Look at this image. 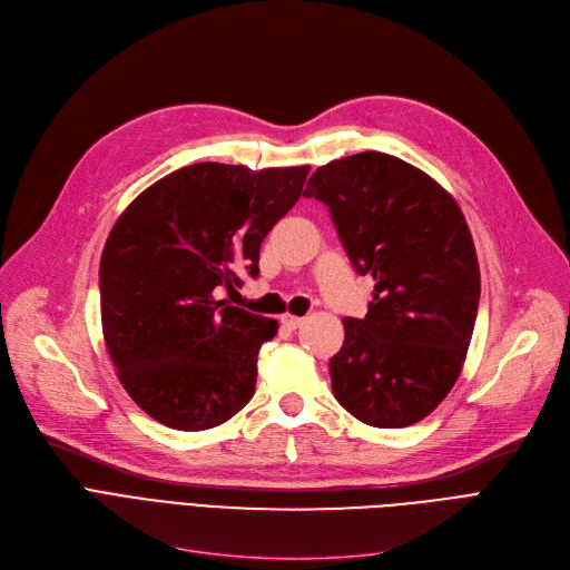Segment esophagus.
Returning <instances> with one entry per match:
<instances>
[{
  "label": "esophagus",
  "mask_w": 570,
  "mask_h": 570,
  "mask_svg": "<svg viewBox=\"0 0 570 570\" xmlns=\"http://www.w3.org/2000/svg\"><path fill=\"white\" fill-rule=\"evenodd\" d=\"M303 323H305L303 316H293V314H284L282 316V325L288 327V331H297V327H301Z\"/></svg>",
  "instance_id": "34e87169"
}]
</instances>
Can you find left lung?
Wrapping results in <instances>:
<instances>
[{
	"label": "left lung",
	"instance_id": "8db88e82",
	"mask_svg": "<svg viewBox=\"0 0 570 570\" xmlns=\"http://www.w3.org/2000/svg\"><path fill=\"white\" fill-rule=\"evenodd\" d=\"M331 209L374 295L344 318L331 357L337 402L372 428H409L455 385L473 335L481 269L455 198L397 157L361 153L316 168L305 194Z\"/></svg>",
	"mask_w": 570,
	"mask_h": 570
}]
</instances>
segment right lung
I'll list each match as a JSON object with an SVG mask.
<instances>
[{
    "label": "right lung",
    "mask_w": 570,
    "mask_h": 570,
    "mask_svg": "<svg viewBox=\"0 0 570 570\" xmlns=\"http://www.w3.org/2000/svg\"><path fill=\"white\" fill-rule=\"evenodd\" d=\"M309 166L203 161L147 187L115 222L99 267L101 325L131 400L166 428L200 432L245 409L275 318L219 301L258 275L261 243L303 194Z\"/></svg>",
    "instance_id": "obj_1"
}]
</instances>
